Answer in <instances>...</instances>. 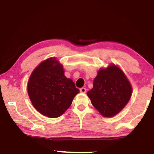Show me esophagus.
I'll use <instances>...</instances> for the list:
<instances>
[{
	"label": "esophagus",
	"mask_w": 154,
	"mask_h": 154,
	"mask_svg": "<svg viewBox=\"0 0 154 154\" xmlns=\"http://www.w3.org/2000/svg\"><path fill=\"white\" fill-rule=\"evenodd\" d=\"M80 91L81 92V93H86L87 91V89L84 88V87H82V88L80 89Z\"/></svg>",
	"instance_id": "34e87169"
}]
</instances>
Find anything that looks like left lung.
Returning a JSON list of instances; mask_svg holds the SVG:
<instances>
[{
	"instance_id": "1",
	"label": "left lung",
	"mask_w": 154,
	"mask_h": 154,
	"mask_svg": "<svg viewBox=\"0 0 154 154\" xmlns=\"http://www.w3.org/2000/svg\"><path fill=\"white\" fill-rule=\"evenodd\" d=\"M132 94V86L121 69L114 64L100 68L94 80L93 88L87 93L92 105L104 117L121 112Z\"/></svg>"
}]
</instances>
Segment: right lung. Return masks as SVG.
<instances>
[{"mask_svg":"<svg viewBox=\"0 0 154 154\" xmlns=\"http://www.w3.org/2000/svg\"><path fill=\"white\" fill-rule=\"evenodd\" d=\"M63 66L55 57L41 62L30 75L27 92L34 108L51 118L60 116L72 105L79 89L65 76Z\"/></svg>","mask_w":154,"mask_h":154,"instance_id":"obj_1","label":"right lung"}]
</instances>
